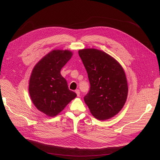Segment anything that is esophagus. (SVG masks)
Masks as SVG:
<instances>
[{"mask_svg":"<svg viewBox=\"0 0 160 160\" xmlns=\"http://www.w3.org/2000/svg\"><path fill=\"white\" fill-rule=\"evenodd\" d=\"M76 94H77V96L79 97L80 96V90L79 89H76Z\"/></svg>","mask_w":160,"mask_h":160,"instance_id":"1","label":"esophagus"}]
</instances>
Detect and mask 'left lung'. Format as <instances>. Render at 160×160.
<instances>
[{"label": "left lung", "instance_id": "obj_1", "mask_svg": "<svg viewBox=\"0 0 160 160\" xmlns=\"http://www.w3.org/2000/svg\"><path fill=\"white\" fill-rule=\"evenodd\" d=\"M78 53L90 82L84 102L98 120L113 118L123 108L127 98L128 84L123 68L102 51L84 49Z\"/></svg>", "mask_w": 160, "mask_h": 160}]
</instances>
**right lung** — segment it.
I'll return each mask as SVG.
<instances>
[{
  "label": "right lung",
  "mask_w": 160,
  "mask_h": 160,
  "mask_svg": "<svg viewBox=\"0 0 160 160\" xmlns=\"http://www.w3.org/2000/svg\"><path fill=\"white\" fill-rule=\"evenodd\" d=\"M73 53L69 50H53L44 56L32 70L29 92L33 104L49 117L60 113L77 96L69 89L60 70Z\"/></svg>",
  "instance_id": "obj_1"
}]
</instances>
